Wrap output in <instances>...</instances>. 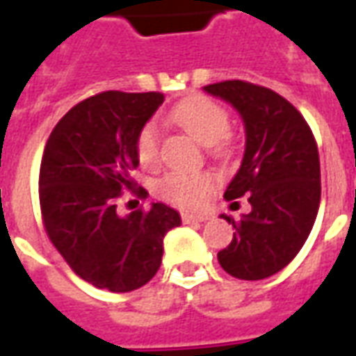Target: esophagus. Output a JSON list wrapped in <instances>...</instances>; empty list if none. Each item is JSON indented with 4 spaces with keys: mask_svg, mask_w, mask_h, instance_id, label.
<instances>
[{
    "mask_svg": "<svg viewBox=\"0 0 356 356\" xmlns=\"http://www.w3.org/2000/svg\"><path fill=\"white\" fill-rule=\"evenodd\" d=\"M181 219L185 221V223H204V221H208L209 216L208 213H181Z\"/></svg>",
    "mask_w": 356,
    "mask_h": 356,
    "instance_id": "obj_1",
    "label": "esophagus"
}]
</instances>
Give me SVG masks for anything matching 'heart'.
Returning <instances> with one entry per match:
<instances>
[{
    "label": "heart",
    "instance_id": "1",
    "mask_svg": "<svg viewBox=\"0 0 356 356\" xmlns=\"http://www.w3.org/2000/svg\"><path fill=\"white\" fill-rule=\"evenodd\" d=\"M171 120L194 135L196 139L209 145L216 154H227L231 143L227 131L231 127V116L219 102L194 95L181 101L171 110ZM162 156V131L156 122H148L137 137V158L143 168H156ZM216 186V175L209 171H171L158 183V194L175 206L191 208L200 204Z\"/></svg>",
    "mask_w": 356,
    "mask_h": 356
}]
</instances>
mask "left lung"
<instances>
[{"label":"left lung","mask_w":356,"mask_h":356,"mask_svg":"<svg viewBox=\"0 0 356 356\" xmlns=\"http://www.w3.org/2000/svg\"><path fill=\"white\" fill-rule=\"evenodd\" d=\"M204 89L231 102L246 127L242 165L225 198L246 194L252 211L240 219L221 216L236 232L217 259L234 278L261 280L282 270L313 229L321 204L316 140L299 110L273 89L242 80Z\"/></svg>","instance_id":"1"}]
</instances>
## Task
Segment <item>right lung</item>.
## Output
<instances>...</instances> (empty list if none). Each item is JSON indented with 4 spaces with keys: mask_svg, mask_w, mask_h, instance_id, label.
I'll list each match as a JSON object with an SVG mask.
<instances>
[{
    "mask_svg": "<svg viewBox=\"0 0 356 356\" xmlns=\"http://www.w3.org/2000/svg\"><path fill=\"white\" fill-rule=\"evenodd\" d=\"M163 95L102 91L58 120L40 165V208L47 236L76 275L99 290L131 291L160 268L163 236L181 217L162 202L118 216L129 191L147 198L133 170L137 137Z\"/></svg>",
    "mask_w": 356,
    "mask_h": 356,
    "instance_id": "add662e5",
    "label": "right lung"
}]
</instances>
